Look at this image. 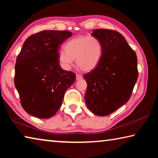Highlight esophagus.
Listing matches in <instances>:
<instances>
[{"mask_svg": "<svg viewBox=\"0 0 158 158\" xmlns=\"http://www.w3.org/2000/svg\"><path fill=\"white\" fill-rule=\"evenodd\" d=\"M82 78H83V77H82L81 74H76V79L77 80H80V79H81Z\"/></svg>", "mask_w": 158, "mask_h": 158, "instance_id": "34e87169", "label": "esophagus"}]
</instances>
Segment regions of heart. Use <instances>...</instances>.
<instances>
[{"mask_svg":"<svg viewBox=\"0 0 158 158\" xmlns=\"http://www.w3.org/2000/svg\"><path fill=\"white\" fill-rule=\"evenodd\" d=\"M58 53V61L63 69L68 70L76 60L77 65L84 71L95 68L102 56V44L94 36H78L69 40Z\"/></svg>","mask_w":158,"mask_h":158,"instance_id":"1","label":"heart"}]
</instances>
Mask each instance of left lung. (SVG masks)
I'll return each instance as SVG.
<instances>
[{"instance_id": "1", "label": "left lung", "mask_w": 158, "mask_h": 158, "mask_svg": "<svg viewBox=\"0 0 158 158\" xmlns=\"http://www.w3.org/2000/svg\"><path fill=\"white\" fill-rule=\"evenodd\" d=\"M92 36L102 44L97 67L84 76L87 82L85 104L97 116L113 113L129 100L138 78L137 55L116 31L95 29Z\"/></svg>"}]
</instances>
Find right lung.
Here are the masks:
<instances>
[{"mask_svg": "<svg viewBox=\"0 0 158 158\" xmlns=\"http://www.w3.org/2000/svg\"><path fill=\"white\" fill-rule=\"evenodd\" d=\"M72 34L42 31L23 42L15 64V85L21 106L31 116L44 119L54 116L75 81L76 74L63 69L58 61L60 45Z\"/></svg>", "mask_w": 158, "mask_h": 158, "instance_id": "right-lung-1", "label": "right lung"}]
</instances>
